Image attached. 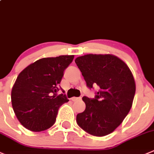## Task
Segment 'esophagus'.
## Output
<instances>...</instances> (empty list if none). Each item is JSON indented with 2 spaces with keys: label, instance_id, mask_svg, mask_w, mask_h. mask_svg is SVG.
I'll return each instance as SVG.
<instances>
[{
  "label": "esophagus",
  "instance_id": "esophagus-1",
  "mask_svg": "<svg viewBox=\"0 0 154 154\" xmlns=\"http://www.w3.org/2000/svg\"><path fill=\"white\" fill-rule=\"evenodd\" d=\"M81 99V98H78V97H73L72 98H71V100H72L73 101H77V100H80Z\"/></svg>",
  "mask_w": 154,
  "mask_h": 154
}]
</instances>
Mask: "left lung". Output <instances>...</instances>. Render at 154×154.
Listing matches in <instances>:
<instances>
[{
    "mask_svg": "<svg viewBox=\"0 0 154 154\" xmlns=\"http://www.w3.org/2000/svg\"><path fill=\"white\" fill-rule=\"evenodd\" d=\"M75 63L86 86L98 85L95 98L83 97L86 109L77 115V123L86 132L104 136L122 123L132 107L135 82L128 65L110 54H87L77 57Z\"/></svg>",
    "mask_w": 154,
    "mask_h": 154,
    "instance_id": "obj_1",
    "label": "left lung"
}]
</instances>
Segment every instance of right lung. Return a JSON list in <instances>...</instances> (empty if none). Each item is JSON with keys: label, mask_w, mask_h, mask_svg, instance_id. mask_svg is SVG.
I'll list each match as a JSON object with an SVG mask.
<instances>
[{"label": "right lung", "mask_w": 154, "mask_h": 154, "mask_svg": "<svg viewBox=\"0 0 154 154\" xmlns=\"http://www.w3.org/2000/svg\"><path fill=\"white\" fill-rule=\"evenodd\" d=\"M74 57L43 58L19 74L12 89V106L18 120L27 129L41 132L55 123L59 108L69 101L65 95L56 92Z\"/></svg>", "instance_id": "add662e5"}]
</instances>
